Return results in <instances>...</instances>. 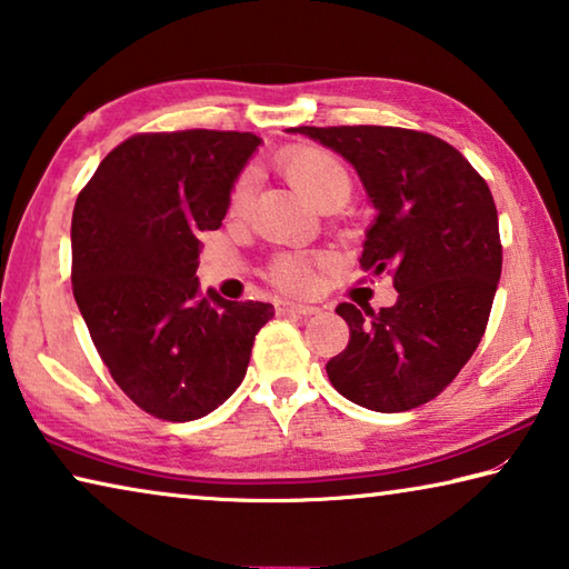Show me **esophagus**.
<instances>
[{
    "label": "esophagus",
    "mask_w": 569,
    "mask_h": 569,
    "mask_svg": "<svg viewBox=\"0 0 569 569\" xmlns=\"http://www.w3.org/2000/svg\"><path fill=\"white\" fill-rule=\"evenodd\" d=\"M278 313H298V316H311L319 311V306L313 303H301V301H276Z\"/></svg>",
    "instance_id": "esophagus-1"
}]
</instances>
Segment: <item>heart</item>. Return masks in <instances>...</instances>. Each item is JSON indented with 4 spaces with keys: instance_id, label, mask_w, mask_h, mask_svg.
Returning a JSON list of instances; mask_svg holds the SVG:
<instances>
[{
    "instance_id": "heart-1",
    "label": "heart",
    "mask_w": 569,
    "mask_h": 569,
    "mask_svg": "<svg viewBox=\"0 0 569 569\" xmlns=\"http://www.w3.org/2000/svg\"><path fill=\"white\" fill-rule=\"evenodd\" d=\"M278 168L296 190L311 200L313 206H321L329 198L346 200L351 192V172L346 162L336 152L319 146H298L286 150L278 158ZM250 190V180L243 176L233 190H230V208L238 210L246 206ZM326 263L319 253H278L268 266L271 283L288 293L311 291L316 281V271Z\"/></svg>"
}]
</instances>
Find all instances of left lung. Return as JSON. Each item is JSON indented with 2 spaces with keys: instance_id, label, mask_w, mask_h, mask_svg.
Returning <instances> with one entry per match:
<instances>
[{
  "instance_id": "left-lung-1",
  "label": "left lung",
  "mask_w": 569,
  "mask_h": 569,
  "mask_svg": "<svg viewBox=\"0 0 569 569\" xmlns=\"http://www.w3.org/2000/svg\"><path fill=\"white\" fill-rule=\"evenodd\" d=\"M351 162L379 216L361 268L387 271L391 308L339 303L349 346L326 363L333 389L381 413L417 409L457 379L485 336L502 273L492 192L457 148L437 134L339 124L291 128Z\"/></svg>"
}]
</instances>
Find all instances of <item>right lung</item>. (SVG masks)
Returning a JSON list of instances; mask_svg holds the SVG:
<instances>
[{"mask_svg":"<svg viewBox=\"0 0 569 569\" xmlns=\"http://www.w3.org/2000/svg\"><path fill=\"white\" fill-rule=\"evenodd\" d=\"M261 146L253 132H138L100 162L72 213V293L102 363L162 421L218 409L243 381L273 306L203 293V230Z\"/></svg>","mask_w":569,"mask_h":569,"instance_id":"obj_1","label":"right lung"}]
</instances>
